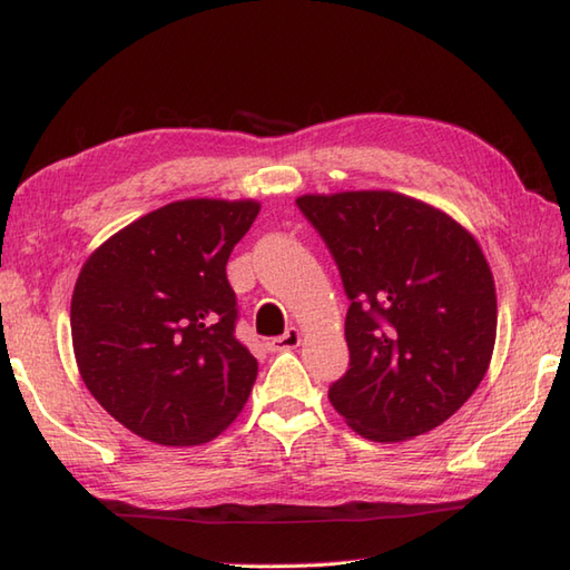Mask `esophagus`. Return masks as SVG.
Wrapping results in <instances>:
<instances>
[{
    "label": "esophagus",
    "mask_w": 570,
    "mask_h": 570,
    "mask_svg": "<svg viewBox=\"0 0 570 570\" xmlns=\"http://www.w3.org/2000/svg\"><path fill=\"white\" fill-rule=\"evenodd\" d=\"M298 343H301V333L296 328H288L284 335L266 341V350H272V353H282V350L298 347Z\"/></svg>",
    "instance_id": "obj_1"
}]
</instances>
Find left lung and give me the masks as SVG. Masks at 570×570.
Returning <instances> with one entry per match:
<instances>
[{
	"mask_svg": "<svg viewBox=\"0 0 570 570\" xmlns=\"http://www.w3.org/2000/svg\"><path fill=\"white\" fill-rule=\"evenodd\" d=\"M350 301V367L328 399L377 443L441 426L478 390L498 335L485 254L453 217L392 190L301 196Z\"/></svg>",
	"mask_w": 570,
	"mask_h": 570,
	"instance_id": "obj_1",
	"label": "left lung"
}]
</instances>
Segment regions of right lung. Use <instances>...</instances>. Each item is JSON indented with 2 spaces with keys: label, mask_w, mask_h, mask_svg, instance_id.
Returning <instances> with one entry per match:
<instances>
[{
  "label": "right lung",
  "mask_w": 570,
  "mask_h": 570,
  "mask_svg": "<svg viewBox=\"0 0 570 570\" xmlns=\"http://www.w3.org/2000/svg\"><path fill=\"white\" fill-rule=\"evenodd\" d=\"M259 203L178 200L119 229L70 301L80 377L107 414L161 445H200L245 406L257 360L237 341L227 259Z\"/></svg>",
  "instance_id": "add662e5"
}]
</instances>
